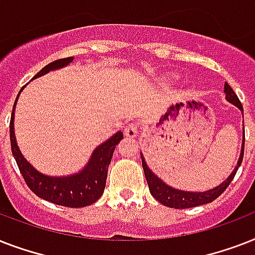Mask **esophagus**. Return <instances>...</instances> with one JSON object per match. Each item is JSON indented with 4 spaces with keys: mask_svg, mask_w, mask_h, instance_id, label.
I'll list each match as a JSON object with an SVG mask.
<instances>
[{
    "mask_svg": "<svg viewBox=\"0 0 255 255\" xmlns=\"http://www.w3.org/2000/svg\"><path fill=\"white\" fill-rule=\"evenodd\" d=\"M124 135L128 137H136L139 135V126L136 123H129L124 127Z\"/></svg>",
    "mask_w": 255,
    "mask_h": 255,
    "instance_id": "34e87169",
    "label": "esophagus"
}]
</instances>
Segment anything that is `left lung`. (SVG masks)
<instances>
[{
	"label": "left lung",
	"mask_w": 255,
	"mask_h": 255,
	"mask_svg": "<svg viewBox=\"0 0 255 255\" xmlns=\"http://www.w3.org/2000/svg\"><path fill=\"white\" fill-rule=\"evenodd\" d=\"M224 92H225V99L228 100L229 103L234 104V106L242 112V118H244V108H242L241 102H240V99H238L237 95H236V92L233 91V88L230 87L226 82L225 86H224ZM242 123H244V120H242ZM244 148H245V128H244V132H242L241 153H240L237 165H236V168L233 169V172H232V173L228 176V178L224 180L220 185L214 186L212 189L204 190V192L181 190L168 185L167 182H164L161 178L157 177V176L149 169V167L147 165V161L144 159V156L141 152H140V156H141V164H143L144 174H145V178H147L148 186H149V192H151L152 196H153L160 204H163V205L168 206V208L186 209V208H194V206L209 204V202L214 201L218 196H221V194L224 193V190L229 186V184L234 178L236 173H237L238 168L241 165L242 159H244Z\"/></svg>",
	"instance_id": "8db88e82"
}]
</instances>
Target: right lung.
<instances>
[{"mask_svg": "<svg viewBox=\"0 0 255 255\" xmlns=\"http://www.w3.org/2000/svg\"><path fill=\"white\" fill-rule=\"evenodd\" d=\"M73 61L74 57L51 62L45 66L33 79H37L54 70L63 69ZM26 86H23L21 88V91L18 92L17 99L14 102L11 119H10V144H11V152H13L14 159L17 161V165L25 178L26 184L38 197L57 204V205L69 206V208H85V206L91 205L98 201L100 196L103 194L106 180H107L108 165L111 163L115 147L119 144L120 140L123 139V132L118 131L111 137H108L106 141L99 144L90 156L88 163L77 173L67 174V176L43 174L42 172L35 169L23 157L22 152L18 148L15 133H14L15 104H17L22 90Z\"/></svg>", "mask_w": 255, "mask_h": 255, "instance_id": "obj_1", "label": "right lung"}]
</instances>
